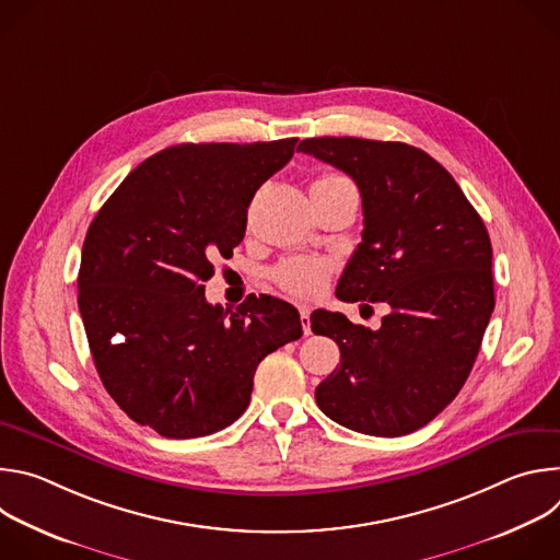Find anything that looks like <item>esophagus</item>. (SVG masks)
<instances>
[{
    "label": "esophagus",
    "instance_id": "1",
    "mask_svg": "<svg viewBox=\"0 0 560 560\" xmlns=\"http://www.w3.org/2000/svg\"><path fill=\"white\" fill-rule=\"evenodd\" d=\"M299 314H301V326H303V332L310 335V307L307 305H299Z\"/></svg>",
    "mask_w": 560,
    "mask_h": 560
}]
</instances>
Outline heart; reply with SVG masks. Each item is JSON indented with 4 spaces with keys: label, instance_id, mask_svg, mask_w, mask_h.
<instances>
[{
    "label": "heart",
    "instance_id": "heart-1",
    "mask_svg": "<svg viewBox=\"0 0 560 560\" xmlns=\"http://www.w3.org/2000/svg\"><path fill=\"white\" fill-rule=\"evenodd\" d=\"M343 182H348V179L341 175L328 173V175L316 177V182L312 186H335V184H343ZM328 277H330V264L326 259H316V257L288 259L275 272L277 283L296 296L318 294L324 290Z\"/></svg>",
    "mask_w": 560,
    "mask_h": 560
}]
</instances>
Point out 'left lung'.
Segmentation results:
<instances>
[{
    "label": "left lung",
    "mask_w": 560,
    "mask_h": 560,
    "mask_svg": "<svg viewBox=\"0 0 560 560\" xmlns=\"http://www.w3.org/2000/svg\"><path fill=\"white\" fill-rule=\"evenodd\" d=\"M296 150L343 171L361 190L363 242L337 296L389 305L378 330L341 312H312V332L341 350L314 398L354 432L410 434L454 401L481 348L494 312L488 228L454 177L415 145L314 137Z\"/></svg>",
    "instance_id": "left-lung-1"
}]
</instances>
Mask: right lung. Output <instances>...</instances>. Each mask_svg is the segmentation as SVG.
I'll return each mask as SVG.
<instances>
[{
    "mask_svg": "<svg viewBox=\"0 0 560 560\" xmlns=\"http://www.w3.org/2000/svg\"><path fill=\"white\" fill-rule=\"evenodd\" d=\"M296 139L179 143L148 156L93 219L79 312L100 378L139 425L208 436L250 404L257 365L303 335L294 305L261 294L236 310L206 301L214 257L242 244L255 192Z\"/></svg>",
    "mask_w": 560,
    "mask_h": 560,
    "instance_id": "right-lung-1",
    "label": "right lung"
}]
</instances>
